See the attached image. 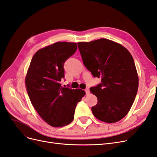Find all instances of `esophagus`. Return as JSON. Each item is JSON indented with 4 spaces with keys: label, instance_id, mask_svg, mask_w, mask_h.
I'll use <instances>...</instances> for the list:
<instances>
[{
    "label": "esophagus",
    "instance_id": "1",
    "mask_svg": "<svg viewBox=\"0 0 157 157\" xmlns=\"http://www.w3.org/2000/svg\"><path fill=\"white\" fill-rule=\"evenodd\" d=\"M85 92H86V94H90V90H89V88H86V90H85Z\"/></svg>",
    "mask_w": 157,
    "mask_h": 157
}]
</instances>
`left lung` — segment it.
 I'll return each instance as SVG.
<instances>
[{"label": "left lung", "mask_w": 157, "mask_h": 157, "mask_svg": "<svg viewBox=\"0 0 157 157\" xmlns=\"http://www.w3.org/2000/svg\"><path fill=\"white\" fill-rule=\"evenodd\" d=\"M84 65L101 82L90 88L98 98L92 107L94 117L106 123L124 118L132 107L139 86L135 63L130 52L117 42L100 39L77 43Z\"/></svg>", "instance_id": "obj_1"}]
</instances>
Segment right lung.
I'll list each match as a JSON object with an SVG mask.
<instances>
[{
	"label": "right lung",
	"instance_id": "1",
	"mask_svg": "<svg viewBox=\"0 0 157 157\" xmlns=\"http://www.w3.org/2000/svg\"><path fill=\"white\" fill-rule=\"evenodd\" d=\"M77 49L75 42L47 46L34 54L27 70L25 83L30 101L40 117L53 127L70 124L77 103L86 94L84 90L64 88L60 84L65 61Z\"/></svg>",
	"mask_w": 157,
	"mask_h": 157
}]
</instances>
